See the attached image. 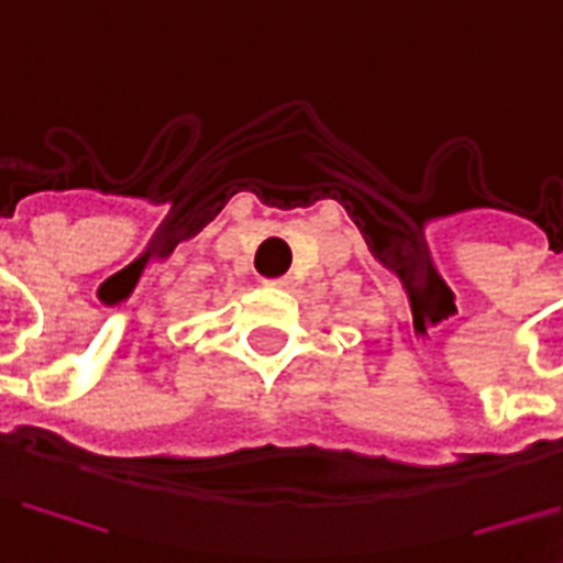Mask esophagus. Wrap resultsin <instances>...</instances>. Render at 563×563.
<instances>
[{
  "instance_id": "esophagus-1",
  "label": "esophagus",
  "mask_w": 563,
  "mask_h": 563,
  "mask_svg": "<svg viewBox=\"0 0 563 563\" xmlns=\"http://www.w3.org/2000/svg\"><path fill=\"white\" fill-rule=\"evenodd\" d=\"M269 285H273V288H288L290 278H288V275H285V278H275V282H269Z\"/></svg>"
}]
</instances>
